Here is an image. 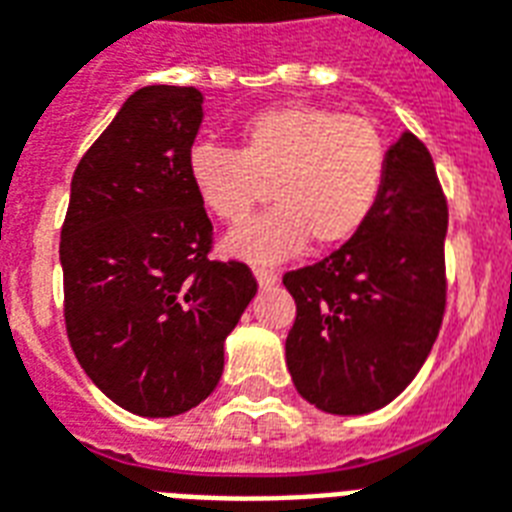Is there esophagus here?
<instances>
[{
    "mask_svg": "<svg viewBox=\"0 0 512 512\" xmlns=\"http://www.w3.org/2000/svg\"><path fill=\"white\" fill-rule=\"evenodd\" d=\"M253 275H256L259 285H275L277 283V272H275V269L256 267V269H253Z\"/></svg>",
    "mask_w": 512,
    "mask_h": 512,
    "instance_id": "obj_1",
    "label": "esophagus"
}]
</instances>
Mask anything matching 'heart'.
Returning a JSON list of instances; mask_svg holds the SVG:
<instances>
[{"instance_id":"obj_1","label":"heart","mask_w":512,"mask_h":512,"mask_svg":"<svg viewBox=\"0 0 512 512\" xmlns=\"http://www.w3.org/2000/svg\"><path fill=\"white\" fill-rule=\"evenodd\" d=\"M202 205L240 224L264 197L275 205L227 237V251L277 261L307 243L331 248L358 235L382 197L387 144L374 120L328 106L285 104L253 114L240 146L202 144L189 154Z\"/></svg>"}]
</instances>
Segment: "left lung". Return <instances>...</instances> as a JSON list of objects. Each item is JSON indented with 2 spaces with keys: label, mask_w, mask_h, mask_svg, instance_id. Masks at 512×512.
Masks as SVG:
<instances>
[{
  "label": "left lung",
  "mask_w": 512,
  "mask_h": 512,
  "mask_svg": "<svg viewBox=\"0 0 512 512\" xmlns=\"http://www.w3.org/2000/svg\"><path fill=\"white\" fill-rule=\"evenodd\" d=\"M449 205L414 133L387 152V178L358 235L283 285L296 301L285 363L304 400L328 414H368L406 390L446 312Z\"/></svg>",
  "instance_id": "left-lung-1"
}]
</instances>
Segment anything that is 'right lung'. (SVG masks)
<instances>
[{"mask_svg":"<svg viewBox=\"0 0 512 512\" xmlns=\"http://www.w3.org/2000/svg\"><path fill=\"white\" fill-rule=\"evenodd\" d=\"M200 122L197 87H141L71 178L66 334L98 390L138 417H176L216 390L224 339L259 288L248 264L211 256L186 168Z\"/></svg>","mask_w":512,"mask_h":512,"instance_id":"right-lung-1","label":"right lung"}]
</instances>
